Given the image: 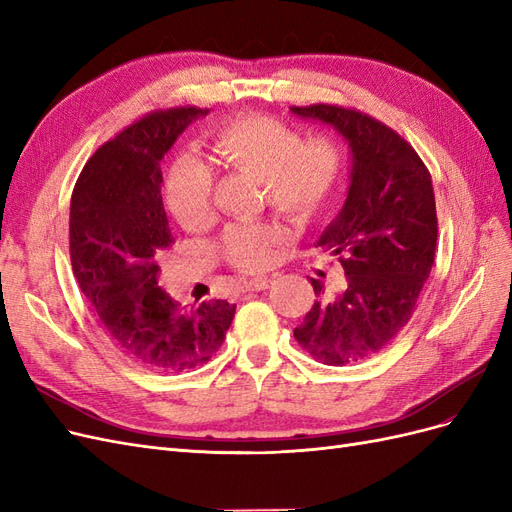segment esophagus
I'll return each mask as SVG.
<instances>
[{"instance_id":"1","label":"esophagus","mask_w":512,"mask_h":512,"mask_svg":"<svg viewBox=\"0 0 512 512\" xmlns=\"http://www.w3.org/2000/svg\"><path fill=\"white\" fill-rule=\"evenodd\" d=\"M270 287V278H253V280H244L242 291H263Z\"/></svg>"}]
</instances>
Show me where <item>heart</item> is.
<instances>
[{
    "label": "heart",
    "instance_id": "b5f03b06",
    "mask_svg": "<svg viewBox=\"0 0 512 512\" xmlns=\"http://www.w3.org/2000/svg\"><path fill=\"white\" fill-rule=\"evenodd\" d=\"M210 148L227 166L261 180L263 200L298 221H308L332 193L340 155L327 138L300 140L291 127L272 117H244L214 127ZM163 206L172 219L195 232L212 219V170L195 155H176L161 180ZM289 229L272 219L229 223L217 242L221 257L242 272H261L276 263L289 242Z\"/></svg>",
    "mask_w": 512,
    "mask_h": 512
}]
</instances>
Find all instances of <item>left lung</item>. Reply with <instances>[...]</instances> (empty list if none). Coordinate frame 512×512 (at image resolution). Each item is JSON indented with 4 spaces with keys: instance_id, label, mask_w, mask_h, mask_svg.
<instances>
[{
    "instance_id": "8db88e82",
    "label": "left lung",
    "mask_w": 512,
    "mask_h": 512,
    "mask_svg": "<svg viewBox=\"0 0 512 512\" xmlns=\"http://www.w3.org/2000/svg\"><path fill=\"white\" fill-rule=\"evenodd\" d=\"M291 112L332 125L351 148L349 193L315 244L340 261L346 289L312 304L293 336L321 364H357L410 321L430 278L438 238L432 176L415 148L370 114L332 104ZM310 283L321 293L317 278Z\"/></svg>"
}]
</instances>
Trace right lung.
Here are the masks:
<instances>
[{"label":"right lung","mask_w":512,"mask_h":512,"mask_svg":"<svg viewBox=\"0 0 512 512\" xmlns=\"http://www.w3.org/2000/svg\"><path fill=\"white\" fill-rule=\"evenodd\" d=\"M208 110H155L97 148L70 204V257L106 336L155 372L204 366L221 349L236 304L185 308L157 285V251L174 242L161 200V159Z\"/></svg>","instance_id":"add662e5"}]
</instances>
